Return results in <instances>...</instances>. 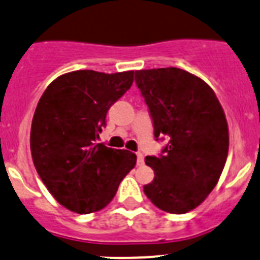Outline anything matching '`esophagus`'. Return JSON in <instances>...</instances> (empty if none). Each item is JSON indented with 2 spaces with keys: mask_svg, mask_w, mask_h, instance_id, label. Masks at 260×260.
I'll list each match as a JSON object with an SVG mask.
<instances>
[{
  "mask_svg": "<svg viewBox=\"0 0 260 260\" xmlns=\"http://www.w3.org/2000/svg\"><path fill=\"white\" fill-rule=\"evenodd\" d=\"M137 162H138V165L139 166H142L143 164H144V154L142 153V152H138L137 153Z\"/></svg>",
  "mask_w": 260,
  "mask_h": 260,
  "instance_id": "1",
  "label": "esophagus"
}]
</instances>
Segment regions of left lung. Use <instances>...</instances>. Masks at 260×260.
<instances>
[{
  "instance_id": "1",
  "label": "left lung",
  "mask_w": 260,
  "mask_h": 260,
  "mask_svg": "<svg viewBox=\"0 0 260 260\" xmlns=\"http://www.w3.org/2000/svg\"><path fill=\"white\" fill-rule=\"evenodd\" d=\"M135 82L154 138L169 139L164 154L146 157L154 179L144 193L166 213L185 214L205 201L224 169L230 147L224 111L208 83L180 68L135 71Z\"/></svg>"
}]
</instances>
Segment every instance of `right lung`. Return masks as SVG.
Here are the masks:
<instances>
[{"instance_id":"right-lung-1","label":"right lung","mask_w":260,"mask_h":260,"mask_svg":"<svg viewBox=\"0 0 260 260\" xmlns=\"http://www.w3.org/2000/svg\"><path fill=\"white\" fill-rule=\"evenodd\" d=\"M133 81L134 71H73L52 81L38 102L30 127L33 164L52 197L73 213L106 208L135 168V153L95 143L109 107Z\"/></svg>"}]
</instances>
